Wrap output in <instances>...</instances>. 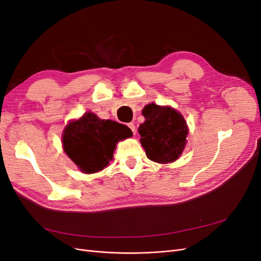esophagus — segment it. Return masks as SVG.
Masks as SVG:
<instances>
[{
	"mask_svg": "<svg viewBox=\"0 0 261 261\" xmlns=\"http://www.w3.org/2000/svg\"><path fill=\"white\" fill-rule=\"evenodd\" d=\"M128 127L132 129L133 134L136 133V126H135V124H134V123H128Z\"/></svg>",
	"mask_w": 261,
	"mask_h": 261,
	"instance_id": "34e87169",
	"label": "esophagus"
}]
</instances>
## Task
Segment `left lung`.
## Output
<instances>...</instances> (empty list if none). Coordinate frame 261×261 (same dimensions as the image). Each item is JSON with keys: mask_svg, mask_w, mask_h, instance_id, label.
Here are the masks:
<instances>
[{"mask_svg": "<svg viewBox=\"0 0 261 261\" xmlns=\"http://www.w3.org/2000/svg\"><path fill=\"white\" fill-rule=\"evenodd\" d=\"M143 114L146 121L139 125L138 133L148 159L158 163L175 161L186 145L184 117L174 109L154 103L146 106Z\"/></svg>", "mask_w": 261, "mask_h": 261, "instance_id": "left-lung-1", "label": "left lung"}]
</instances>
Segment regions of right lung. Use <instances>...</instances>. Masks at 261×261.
Instances as JSON below:
<instances>
[{"instance_id": "1", "label": "right lung", "mask_w": 261, "mask_h": 261, "mask_svg": "<svg viewBox=\"0 0 261 261\" xmlns=\"http://www.w3.org/2000/svg\"><path fill=\"white\" fill-rule=\"evenodd\" d=\"M132 135V130L126 125L100 120L96 114L89 112L66 126L62 141L64 151L78 168L85 173H94L109 164L117 141Z\"/></svg>"}]
</instances>
